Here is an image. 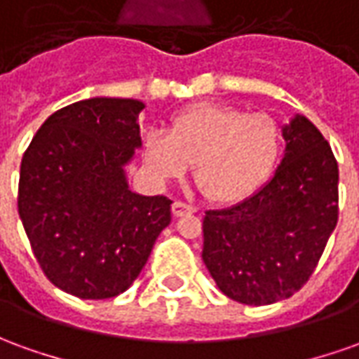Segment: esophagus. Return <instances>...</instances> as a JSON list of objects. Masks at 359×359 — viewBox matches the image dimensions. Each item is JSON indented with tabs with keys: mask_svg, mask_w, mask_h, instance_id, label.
Returning <instances> with one entry per match:
<instances>
[{
	"mask_svg": "<svg viewBox=\"0 0 359 359\" xmlns=\"http://www.w3.org/2000/svg\"><path fill=\"white\" fill-rule=\"evenodd\" d=\"M172 212H174V217H184V215L195 212V207H191L189 203H184V201H174Z\"/></svg>",
	"mask_w": 359,
	"mask_h": 359,
	"instance_id": "esophagus-1",
	"label": "esophagus"
}]
</instances>
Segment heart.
I'll return each mask as SVG.
<instances>
[{"mask_svg": "<svg viewBox=\"0 0 359 359\" xmlns=\"http://www.w3.org/2000/svg\"><path fill=\"white\" fill-rule=\"evenodd\" d=\"M283 130L278 118L246 109L197 103L177 113L168 135L152 130L142 154L158 177L174 180L194 165L195 187L212 203H241L278 168Z\"/></svg>", "mask_w": 359, "mask_h": 359, "instance_id": "heart-1", "label": "heart"}]
</instances>
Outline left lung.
<instances>
[{
	"label": "left lung",
	"mask_w": 359,
	"mask_h": 359,
	"mask_svg": "<svg viewBox=\"0 0 359 359\" xmlns=\"http://www.w3.org/2000/svg\"><path fill=\"white\" fill-rule=\"evenodd\" d=\"M283 162L242 203L207 211L203 262L217 287L244 305H271L313 276L338 222V164L305 117L283 128Z\"/></svg>",
	"instance_id": "1"
}]
</instances>
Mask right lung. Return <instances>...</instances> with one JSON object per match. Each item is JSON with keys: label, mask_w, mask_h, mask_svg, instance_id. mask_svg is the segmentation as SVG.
<instances>
[{"label": "right lung", "mask_w": 359, "mask_h": 359, "mask_svg": "<svg viewBox=\"0 0 359 359\" xmlns=\"http://www.w3.org/2000/svg\"><path fill=\"white\" fill-rule=\"evenodd\" d=\"M137 100L93 97L58 109L25 150L17 207L44 276L80 299L127 291L144 268L172 201L128 189L140 147Z\"/></svg>", "instance_id": "right-lung-1"}]
</instances>
